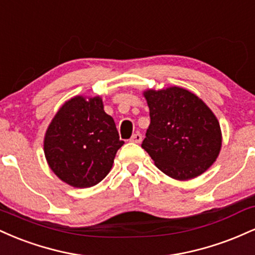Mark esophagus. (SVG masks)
I'll return each mask as SVG.
<instances>
[{"mask_svg":"<svg viewBox=\"0 0 255 255\" xmlns=\"http://www.w3.org/2000/svg\"><path fill=\"white\" fill-rule=\"evenodd\" d=\"M141 140H142V135L139 133V131H136V133L133 134V135H131V137H130V141L135 142V144H139V142H141Z\"/></svg>","mask_w":255,"mask_h":255,"instance_id":"34e87169","label":"esophagus"}]
</instances>
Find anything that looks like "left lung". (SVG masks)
<instances>
[{
  "mask_svg": "<svg viewBox=\"0 0 255 255\" xmlns=\"http://www.w3.org/2000/svg\"><path fill=\"white\" fill-rule=\"evenodd\" d=\"M144 95L151 122L141 147L157 168L180 181L206 171L222 146L221 127L210 108L181 87Z\"/></svg>",
  "mask_w": 255,
  "mask_h": 255,
  "instance_id": "left-lung-1",
  "label": "left lung"
}]
</instances>
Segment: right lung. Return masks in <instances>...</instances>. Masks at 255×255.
I'll return each mask as SVG.
<instances>
[{"instance_id": "1", "label": "right lung", "mask_w": 255, "mask_h": 255, "mask_svg": "<svg viewBox=\"0 0 255 255\" xmlns=\"http://www.w3.org/2000/svg\"><path fill=\"white\" fill-rule=\"evenodd\" d=\"M125 141L99 97H75L52 119L44 152L51 170L78 188L92 187L109 174L116 152Z\"/></svg>"}]
</instances>
